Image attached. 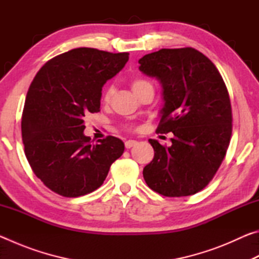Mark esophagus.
<instances>
[{
  "label": "esophagus",
  "mask_w": 259,
  "mask_h": 259,
  "mask_svg": "<svg viewBox=\"0 0 259 259\" xmlns=\"http://www.w3.org/2000/svg\"><path fill=\"white\" fill-rule=\"evenodd\" d=\"M124 145H125L126 148H131V147H134L135 145H137V142H136V140H133V139H129L124 143Z\"/></svg>",
  "instance_id": "1"
}]
</instances>
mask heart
<instances>
[{
  "label": "heart",
  "mask_w": 259,
  "mask_h": 259,
  "mask_svg": "<svg viewBox=\"0 0 259 259\" xmlns=\"http://www.w3.org/2000/svg\"><path fill=\"white\" fill-rule=\"evenodd\" d=\"M130 85H131V89H133L134 93L137 95L138 97L142 94L145 93V91H148V90L154 91V87H153L152 82L148 81L145 77H140V76L133 77L130 80ZM113 94H114V90L112 87L106 88L104 91V95H103L104 102L109 103V100H111L113 97ZM128 126L129 128H131V125H128Z\"/></svg>",
  "instance_id": "obj_1"
}]
</instances>
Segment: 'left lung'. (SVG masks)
I'll return each instance as SVG.
<instances>
[{
    "label": "left lung",
    "instance_id": "left-lung-1",
    "mask_svg": "<svg viewBox=\"0 0 259 259\" xmlns=\"http://www.w3.org/2000/svg\"><path fill=\"white\" fill-rule=\"evenodd\" d=\"M138 63L163 88L157 131L174 134L169 147L148 140L154 157L144 179L169 198L195 194L211 182L230 145L233 119L225 82L212 61L193 48L161 49Z\"/></svg>",
    "mask_w": 259,
    "mask_h": 259
}]
</instances>
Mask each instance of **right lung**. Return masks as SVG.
Wrapping results in <instances>:
<instances>
[{
  "mask_svg": "<svg viewBox=\"0 0 259 259\" xmlns=\"http://www.w3.org/2000/svg\"><path fill=\"white\" fill-rule=\"evenodd\" d=\"M128 59V52L77 48L47 61L30 83L21 116L25 155L57 194L77 198L96 191L123 154L121 139L107 136L91 144L83 130L85 115L100 111L103 85Z\"/></svg>",
  "mask_w": 259,
  "mask_h": 259,
  "instance_id": "obj_1",
  "label": "right lung"
}]
</instances>
